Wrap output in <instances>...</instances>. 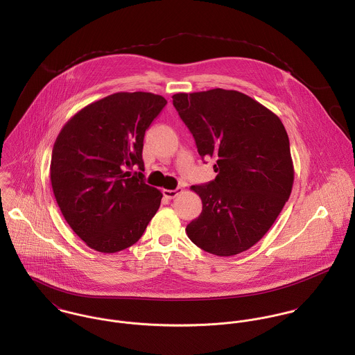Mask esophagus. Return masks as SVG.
<instances>
[{
	"label": "esophagus",
	"instance_id": "1",
	"mask_svg": "<svg viewBox=\"0 0 355 355\" xmlns=\"http://www.w3.org/2000/svg\"><path fill=\"white\" fill-rule=\"evenodd\" d=\"M181 188H177V189H164L163 191V195L167 198H174V197L178 196V193H181Z\"/></svg>",
	"mask_w": 355,
	"mask_h": 355
}]
</instances>
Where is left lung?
<instances>
[{
	"label": "left lung",
	"instance_id": "obj_1",
	"mask_svg": "<svg viewBox=\"0 0 355 355\" xmlns=\"http://www.w3.org/2000/svg\"><path fill=\"white\" fill-rule=\"evenodd\" d=\"M173 105L200 157L215 159L218 173L214 181L192 187L202 211L187 234L211 254L248 250L271 229L291 193L294 167L282 121L233 89L175 94Z\"/></svg>",
	"mask_w": 355,
	"mask_h": 355
}]
</instances>
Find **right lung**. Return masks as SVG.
<instances>
[{
  "instance_id": "right-lung-1",
  "label": "right lung",
  "mask_w": 355,
  "mask_h": 355,
  "mask_svg": "<svg viewBox=\"0 0 355 355\" xmlns=\"http://www.w3.org/2000/svg\"><path fill=\"white\" fill-rule=\"evenodd\" d=\"M167 101L151 92H117L76 113L61 129L50 180L72 230L92 249L116 253L136 243L162 193L144 182L143 140ZM137 165L133 176L126 168Z\"/></svg>"
}]
</instances>
